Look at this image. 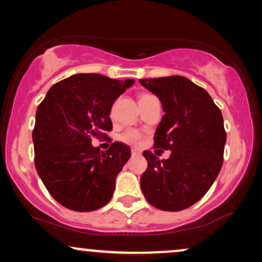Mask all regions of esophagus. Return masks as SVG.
<instances>
[{
	"instance_id": "34e87169",
	"label": "esophagus",
	"mask_w": 262,
	"mask_h": 262,
	"mask_svg": "<svg viewBox=\"0 0 262 262\" xmlns=\"http://www.w3.org/2000/svg\"><path fill=\"white\" fill-rule=\"evenodd\" d=\"M140 154H141L140 150H138V149H135V148L132 149V156H139Z\"/></svg>"
}]
</instances>
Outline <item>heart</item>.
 Wrapping results in <instances>:
<instances>
[{"label": "heart", "mask_w": 262, "mask_h": 262, "mask_svg": "<svg viewBox=\"0 0 262 262\" xmlns=\"http://www.w3.org/2000/svg\"><path fill=\"white\" fill-rule=\"evenodd\" d=\"M150 96L152 95L144 93V95L140 96V100L150 97ZM119 139H121L123 143L129 144V145H138V144H140L141 140H143V135H141L138 130H135V129H127V130L123 132V133L119 135Z\"/></svg>", "instance_id": "heart-1"}]
</instances>
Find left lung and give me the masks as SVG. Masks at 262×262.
Segmentation results:
<instances>
[{"label":"left lung","instance_id":"8db88e82","mask_svg":"<svg viewBox=\"0 0 262 262\" xmlns=\"http://www.w3.org/2000/svg\"><path fill=\"white\" fill-rule=\"evenodd\" d=\"M139 82L161 101L164 117L154 148L171 150L166 160L146 150L148 169L140 186L146 201L177 212L202 198L223 165L227 133L223 116L208 92L183 76L143 79Z\"/></svg>","mask_w":262,"mask_h":262}]
</instances>
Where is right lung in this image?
Here are the masks:
<instances>
[{"label":"right lung","instance_id":"add662e5","mask_svg":"<svg viewBox=\"0 0 262 262\" xmlns=\"http://www.w3.org/2000/svg\"><path fill=\"white\" fill-rule=\"evenodd\" d=\"M133 83V79L76 74L50 87L38 106L32 134L35 169L61 206L91 212L112 198L130 148L114 141L103 152L91 141L108 138L112 104Z\"/></svg>","mask_w":262,"mask_h":262}]
</instances>
